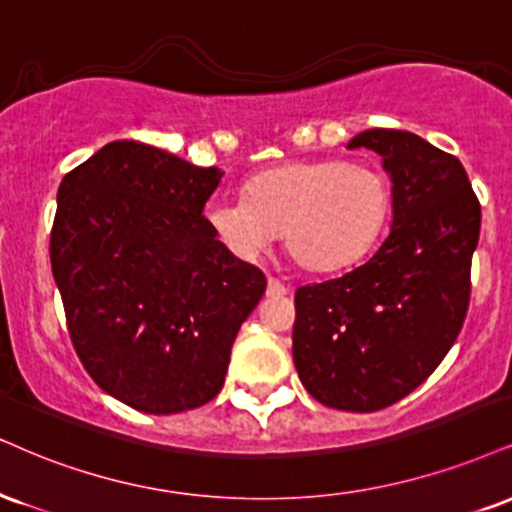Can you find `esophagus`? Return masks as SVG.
<instances>
[{
	"instance_id": "34e87169",
	"label": "esophagus",
	"mask_w": 512,
	"mask_h": 512,
	"mask_svg": "<svg viewBox=\"0 0 512 512\" xmlns=\"http://www.w3.org/2000/svg\"><path fill=\"white\" fill-rule=\"evenodd\" d=\"M286 293H288V288L283 286L279 279H274V276H272V279H269V283H267V295H269V298H283V295H286Z\"/></svg>"
}]
</instances>
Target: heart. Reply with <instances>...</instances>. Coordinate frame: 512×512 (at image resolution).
<instances>
[{"label": "heart", "instance_id": "b5f03b06", "mask_svg": "<svg viewBox=\"0 0 512 512\" xmlns=\"http://www.w3.org/2000/svg\"><path fill=\"white\" fill-rule=\"evenodd\" d=\"M391 214V183L348 159L288 162L245 183V200H217L205 219L240 257L257 255L283 233L288 255L310 272H334L377 245Z\"/></svg>", "mask_w": 512, "mask_h": 512}]
</instances>
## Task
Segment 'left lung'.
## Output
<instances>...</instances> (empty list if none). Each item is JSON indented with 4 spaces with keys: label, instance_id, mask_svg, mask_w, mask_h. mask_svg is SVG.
<instances>
[{
    "label": "left lung",
    "instance_id": "left-lung-1",
    "mask_svg": "<svg viewBox=\"0 0 512 512\" xmlns=\"http://www.w3.org/2000/svg\"><path fill=\"white\" fill-rule=\"evenodd\" d=\"M391 176L393 221L379 250L295 291L293 362L312 398L374 412L415 391L463 329L482 207L463 164L420 135L357 133Z\"/></svg>",
    "mask_w": 512,
    "mask_h": 512
}]
</instances>
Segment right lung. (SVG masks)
<instances>
[{"label": "right lung", "mask_w": 512, "mask_h": 512, "mask_svg": "<svg viewBox=\"0 0 512 512\" xmlns=\"http://www.w3.org/2000/svg\"><path fill=\"white\" fill-rule=\"evenodd\" d=\"M221 176L116 140L59 186L49 260L73 348L104 393L147 415L217 396L267 288L202 214Z\"/></svg>", "instance_id": "add662e5"}]
</instances>
